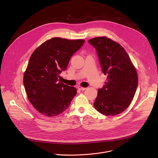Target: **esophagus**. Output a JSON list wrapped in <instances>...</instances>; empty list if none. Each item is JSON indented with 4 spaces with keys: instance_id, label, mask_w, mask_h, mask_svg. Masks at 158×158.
<instances>
[{
    "instance_id": "34e87169",
    "label": "esophagus",
    "mask_w": 158,
    "mask_h": 158,
    "mask_svg": "<svg viewBox=\"0 0 158 158\" xmlns=\"http://www.w3.org/2000/svg\"><path fill=\"white\" fill-rule=\"evenodd\" d=\"M78 89H79V90H82V91H84L85 89H86V88H85V87H81V86H78Z\"/></svg>"
}]
</instances>
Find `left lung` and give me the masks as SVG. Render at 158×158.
Returning a JSON list of instances; mask_svg holds the SVG:
<instances>
[{"label":"left lung","instance_id":"1","mask_svg":"<svg viewBox=\"0 0 158 158\" xmlns=\"http://www.w3.org/2000/svg\"><path fill=\"white\" fill-rule=\"evenodd\" d=\"M107 82L98 90L94 104L95 109L105 115L114 116L125 111L131 104L138 85L136 69L125 49L106 36L90 39Z\"/></svg>","mask_w":158,"mask_h":158}]
</instances>
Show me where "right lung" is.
I'll return each mask as SVG.
<instances>
[{
	"label": "right lung",
	"mask_w": 158,
	"mask_h": 158,
	"mask_svg": "<svg viewBox=\"0 0 158 158\" xmlns=\"http://www.w3.org/2000/svg\"><path fill=\"white\" fill-rule=\"evenodd\" d=\"M85 40L55 37L48 40L32 53L24 74L27 98L41 114L53 117L63 112L77 94L74 87L59 82L72 56Z\"/></svg>",
	"instance_id": "right-lung-1"
}]
</instances>
